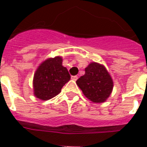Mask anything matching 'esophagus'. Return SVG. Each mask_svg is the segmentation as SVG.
I'll use <instances>...</instances> for the list:
<instances>
[{
	"label": "esophagus",
	"instance_id": "34e87169",
	"mask_svg": "<svg viewBox=\"0 0 147 147\" xmlns=\"http://www.w3.org/2000/svg\"><path fill=\"white\" fill-rule=\"evenodd\" d=\"M77 79H78V76H71V80H73L76 81Z\"/></svg>",
	"mask_w": 147,
	"mask_h": 147
}]
</instances>
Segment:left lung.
Wrapping results in <instances>:
<instances>
[{"mask_svg":"<svg viewBox=\"0 0 147 147\" xmlns=\"http://www.w3.org/2000/svg\"><path fill=\"white\" fill-rule=\"evenodd\" d=\"M84 95L93 102H103L113 89L111 77L104 66L91 63L85 68V74L76 80Z\"/></svg>","mask_w":147,"mask_h":147,"instance_id":"1","label":"left lung"}]
</instances>
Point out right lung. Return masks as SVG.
Wrapping results in <instances>:
<instances>
[{
    "label": "right lung",
    "mask_w": 147,
    "mask_h": 147,
    "mask_svg": "<svg viewBox=\"0 0 147 147\" xmlns=\"http://www.w3.org/2000/svg\"><path fill=\"white\" fill-rule=\"evenodd\" d=\"M70 79L68 71L62 65L61 57L56 56L45 60L38 67L33 78L36 97L41 100L55 97Z\"/></svg>",
    "instance_id": "1"
}]
</instances>
